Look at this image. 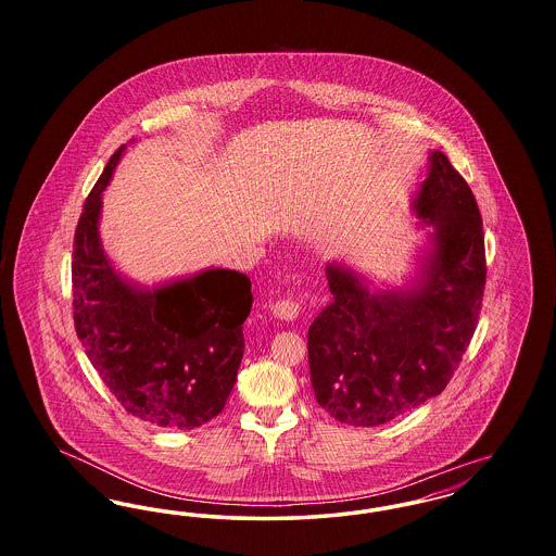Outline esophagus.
<instances>
[{
  "label": "esophagus",
  "instance_id": "34e87169",
  "mask_svg": "<svg viewBox=\"0 0 556 556\" xmlns=\"http://www.w3.org/2000/svg\"><path fill=\"white\" fill-rule=\"evenodd\" d=\"M270 313H273L275 317L281 318V320H293V318L298 317V313H300V304L293 302L291 298H288V300H279V302H275V304L270 306Z\"/></svg>",
  "mask_w": 556,
  "mask_h": 556
}]
</instances>
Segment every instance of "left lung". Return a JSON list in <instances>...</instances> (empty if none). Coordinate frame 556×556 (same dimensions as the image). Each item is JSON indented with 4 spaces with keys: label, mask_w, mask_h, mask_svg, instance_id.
I'll use <instances>...</instances> for the list:
<instances>
[{
    "label": "left lung",
    "mask_w": 556,
    "mask_h": 556,
    "mask_svg": "<svg viewBox=\"0 0 556 556\" xmlns=\"http://www.w3.org/2000/svg\"><path fill=\"white\" fill-rule=\"evenodd\" d=\"M410 211L425 243L402 286L327 263L333 300L308 329L311 383L336 421L377 427L442 394L473 338L485 286L476 198L442 152Z\"/></svg>",
    "instance_id": "1"
}]
</instances>
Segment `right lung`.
<instances>
[{
    "instance_id": "1",
    "label": "right lung",
    "mask_w": 556,
    "mask_h": 556,
    "mask_svg": "<svg viewBox=\"0 0 556 556\" xmlns=\"http://www.w3.org/2000/svg\"><path fill=\"white\" fill-rule=\"evenodd\" d=\"M127 146L85 200L73 250L75 329L87 358L132 417L193 429L216 417L243 356L250 279L211 266L156 286L121 273L100 238L102 198Z\"/></svg>"
}]
</instances>
